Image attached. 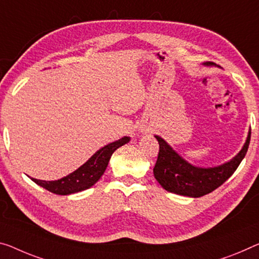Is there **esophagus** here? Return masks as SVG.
Returning a JSON list of instances; mask_svg holds the SVG:
<instances>
[{
  "mask_svg": "<svg viewBox=\"0 0 259 259\" xmlns=\"http://www.w3.org/2000/svg\"><path fill=\"white\" fill-rule=\"evenodd\" d=\"M146 131H147L146 128H141V130H140V132H142V133H143V132H146Z\"/></svg>",
  "mask_w": 259,
  "mask_h": 259,
  "instance_id": "obj_1",
  "label": "esophagus"
}]
</instances>
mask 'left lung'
<instances>
[{
  "mask_svg": "<svg viewBox=\"0 0 259 259\" xmlns=\"http://www.w3.org/2000/svg\"><path fill=\"white\" fill-rule=\"evenodd\" d=\"M204 66H212L205 62ZM251 130L249 131L245 143L236 156L218 166L201 168L185 161L180 154L175 152L169 143L158 135H155L160 145L156 164L154 166V176L163 189L181 196L199 198L218 189L235 172L237 166L248 152Z\"/></svg>",
  "mask_w": 259,
  "mask_h": 259,
  "instance_id": "left-lung-1",
  "label": "left lung"
}]
</instances>
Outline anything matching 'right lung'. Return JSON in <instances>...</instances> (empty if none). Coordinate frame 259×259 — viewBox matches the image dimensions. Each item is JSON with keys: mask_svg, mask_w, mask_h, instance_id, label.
Segmentation results:
<instances>
[{"mask_svg": "<svg viewBox=\"0 0 259 259\" xmlns=\"http://www.w3.org/2000/svg\"><path fill=\"white\" fill-rule=\"evenodd\" d=\"M130 137H124L119 139L118 141L104 146L103 148L97 150L84 164H82L74 172L60 178V180L49 182L35 180V178H31V180L41 188L49 190L50 192L60 194V196H68V194L81 192V191H84L96 184L106 170L112 154L119 147L130 142Z\"/></svg>", "mask_w": 259, "mask_h": 259, "instance_id": "obj_1", "label": "right lung"}]
</instances>
